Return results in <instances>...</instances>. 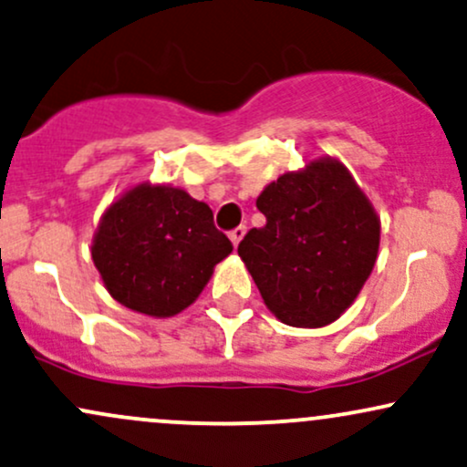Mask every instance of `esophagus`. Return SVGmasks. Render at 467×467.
Here are the masks:
<instances>
[{
  "label": "esophagus",
  "instance_id": "esophagus-1",
  "mask_svg": "<svg viewBox=\"0 0 467 467\" xmlns=\"http://www.w3.org/2000/svg\"><path fill=\"white\" fill-rule=\"evenodd\" d=\"M244 234H245V226H237V228H233V230H230V233H228V237H230V241H233V245H234V248H237V245H239V241L244 239Z\"/></svg>",
  "mask_w": 467,
  "mask_h": 467
}]
</instances>
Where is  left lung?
I'll use <instances>...</instances> for the list:
<instances>
[{"label": "left lung", "instance_id": "8db88e82", "mask_svg": "<svg viewBox=\"0 0 467 467\" xmlns=\"http://www.w3.org/2000/svg\"><path fill=\"white\" fill-rule=\"evenodd\" d=\"M239 256L281 323L323 327L356 301L379 248V219L336 160L309 162L265 186Z\"/></svg>", "mask_w": 467, "mask_h": 467}]
</instances>
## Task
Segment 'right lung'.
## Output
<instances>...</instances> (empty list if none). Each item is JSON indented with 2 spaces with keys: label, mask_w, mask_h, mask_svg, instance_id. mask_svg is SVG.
<instances>
[{
  "label": "right lung",
  "mask_w": 467,
  "mask_h": 467,
  "mask_svg": "<svg viewBox=\"0 0 467 467\" xmlns=\"http://www.w3.org/2000/svg\"><path fill=\"white\" fill-rule=\"evenodd\" d=\"M230 252L206 203L173 186L140 184L107 208L92 259L118 303L164 318L200 296Z\"/></svg>",
  "instance_id": "add662e5"
}]
</instances>
